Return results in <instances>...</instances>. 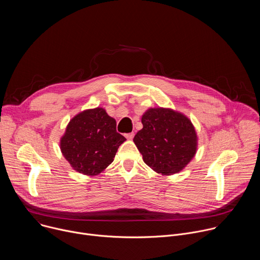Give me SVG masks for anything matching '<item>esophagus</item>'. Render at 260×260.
Listing matches in <instances>:
<instances>
[{
	"label": "esophagus",
	"instance_id": "1",
	"mask_svg": "<svg viewBox=\"0 0 260 260\" xmlns=\"http://www.w3.org/2000/svg\"><path fill=\"white\" fill-rule=\"evenodd\" d=\"M124 137L127 139V140H132L134 137H135V134L134 133H129V134H125Z\"/></svg>",
	"mask_w": 260,
	"mask_h": 260
}]
</instances>
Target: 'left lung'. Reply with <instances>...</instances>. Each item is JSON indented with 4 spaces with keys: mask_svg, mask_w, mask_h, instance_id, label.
Here are the masks:
<instances>
[{
    "mask_svg": "<svg viewBox=\"0 0 260 260\" xmlns=\"http://www.w3.org/2000/svg\"><path fill=\"white\" fill-rule=\"evenodd\" d=\"M143 128L134 142L144 162L157 174L181 172L194 157L198 135L191 120L171 108H149L142 115Z\"/></svg>",
    "mask_w": 260,
    "mask_h": 260,
    "instance_id": "1",
    "label": "left lung"
}]
</instances>
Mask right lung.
Instances as JSON below:
<instances>
[{"instance_id":"obj_1","label":"right lung","mask_w":260,"mask_h":260,"mask_svg":"<svg viewBox=\"0 0 260 260\" xmlns=\"http://www.w3.org/2000/svg\"><path fill=\"white\" fill-rule=\"evenodd\" d=\"M125 140L116 132V120L104 108L96 107L81 111L70 120L59 147L76 172L96 176L112 164Z\"/></svg>"}]
</instances>
